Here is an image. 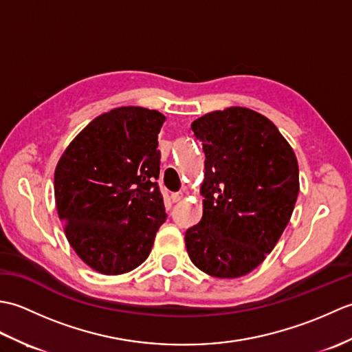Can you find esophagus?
Masks as SVG:
<instances>
[{"label":"esophagus","mask_w":352,"mask_h":352,"mask_svg":"<svg viewBox=\"0 0 352 352\" xmlns=\"http://www.w3.org/2000/svg\"><path fill=\"white\" fill-rule=\"evenodd\" d=\"M183 198V192H174L170 195V199L174 201V203H177V201H180Z\"/></svg>","instance_id":"obj_1"}]
</instances>
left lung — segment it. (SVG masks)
<instances>
[{
  "label": "left lung",
  "mask_w": 352,
  "mask_h": 352,
  "mask_svg": "<svg viewBox=\"0 0 352 352\" xmlns=\"http://www.w3.org/2000/svg\"><path fill=\"white\" fill-rule=\"evenodd\" d=\"M203 144V218L186 231L188 254L216 278L250 274L278 242L300 192L294 149L263 115L230 107L198 118Z\"/></svg>",
  "instance_id": "left-lung-1"
}]
</instances>
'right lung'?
<instances>
[{
	"label": "right lung",
	"instance_id": "1",
	"mask_svg": "<svg viewBox=\"0 0 352 352\" xmlns=\"http://www.w3.org/2000/svg\"><path fill=\"white\" fill-rule=\"evenodd\" d=\"M160 111L118 107L74 139L54 172L58 218L72 250L96 272L144 263L166 221L159 189Z\"/></svg>",
	"mask_w": 352,
	"mask_h": 352
}]
</instances>
